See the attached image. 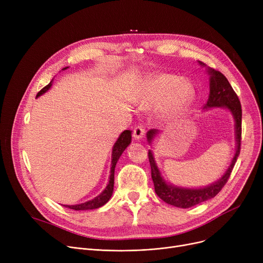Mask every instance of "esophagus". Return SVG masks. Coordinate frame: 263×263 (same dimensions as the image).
<instances>
[{"mask_svg": "<svg viewBox=\"0 0 263 263\" xmlns=\"http://www.w3.org/2000/svg\"><path fill=\"white\" fill-rule=\"evenodd\" d=\"M144 132H145V130L141 126V124H137V126H135L133 129V137L135 140H141L144 136Z\"/></svg>", "mask_w": 263, "mask_h": 263, "instance_id": "1", "label": "esophagus"}]
</instances>
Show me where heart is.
<instances>
[{
    "mask_svg": "<svg viewBox=\"0 0 263 263\" xmlns=\"http://www.w3.org/2000/svg\"><path fill=\"white\" fill-rule=\"evenodd\" d=\"M194 96V86L187 80H181L171 73H159L147 81L139 106L142 109H154L163 103V117L173 119L185 112Z\"/></svg>",
    "mask_w": 263,
    "mask_h": 263,
    "instance_id": "obj_1",
    "label": "heart"
}]
</instances>
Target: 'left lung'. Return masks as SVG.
Returning a JSON list of instances; mask_svg holds the SVG:
<instances>
[{
	"instance_id": "1",
	"label": "left lung",
	"mask_w": 263,
	"mask_h": 263,
	"mask_svg": "<svg viewBox=\"0 0 263 263\" xmlns=\"http://www.w3.org/2000/svg\"><path fill=\"white\" fill-rule=\"evenodd\" d=\"M201 66H205L202 62H199ZM208 73L210 74V93L209 99L204 104L203 108L208 109L211 107H225L229 109L234 121H236V154L229 165L228 170L225 172L223 177L208 186L199 187V189H190V187H181L171 184L164 180L161 175V172L155 161L154 155L149 150L148 158L151 167V178L155 184V191L157 195L166 203L178 206V208H191L193 205L201 203L205 200H209L215 197L223 186L228 181L230 174L237 159L240 155L241 149V134H242V108L241 103L238 98L237 93L232 89L230 83L226 79V77L219 71L214 70L212 68H208ZM159 134V130L151 129L147 132V140L149 144L154 141L155 137Z\"/></svg>"
}]
</instances>
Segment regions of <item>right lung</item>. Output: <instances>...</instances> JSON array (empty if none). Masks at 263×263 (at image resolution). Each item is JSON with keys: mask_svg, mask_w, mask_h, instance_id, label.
Instances as JSON below:
<instances>
[{"mask_svg": "<svg viewBox=\"0 0 263 263\" xmlns=\"http://www.w3.org/2000/svg\"><path fill=\"white\" fill-rule=\"evenodd\" d=\"M67 68L68 67H65L63 70H65V69H67ZM52 81L49 83L47 86H45L43 89H41L37 93L36 98L50 89V87L52 86ZM131 137H132L131 136V131L130 130H126V131H123L119 135L118 140L114 144L113 150H112V166H110V172H109V180H108V183H107L106 187L103 190V192L101 193V194H99L98 196L95 197L93 199H90V200H88L86 202H83V203L72 204V205L65 204L66 208L77 210V211H79V210H92V209L100 208V206H102L103 204H105L109 200L110 196H112V194H113V190H114V173H115L116 163L119 160L120 156L122 155L124 149H126L130 145Z\"/></svg>", "mask_w": 263, "mask_h": 263, "instance_id": "1", "label": "right lung"}]
</instances>
